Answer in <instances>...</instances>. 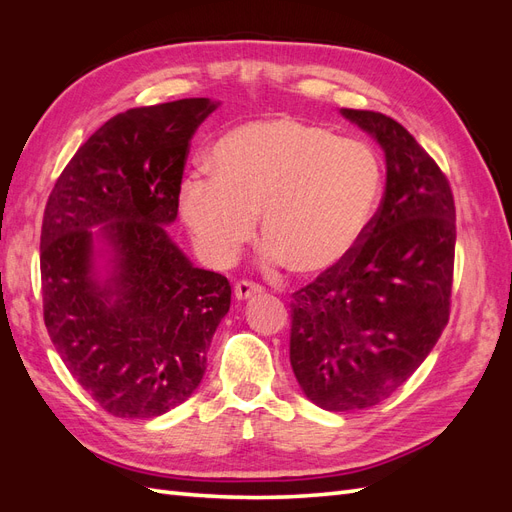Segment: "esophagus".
I'll use <instances>...</instances> for the list:
<instances>
[{
  "label": "esophagus",
  "mask_w": 512,
  "mask_h": 512,
  "mask_svg": "<svg viewBox=\"0 0 512 512\" xmlns=\"http://www.w3.org/2000/svg\"><path fill=\"white\" fill-rule=\"evenodd\" d=\"M262 292H265V290H262V286H258V284H254V282H247V280H241V282H237V286H235V297H237L239 301L256 299V297H260Z\"/></svg>",
  "instance_id": "esophagus-1"
}]
</instances>
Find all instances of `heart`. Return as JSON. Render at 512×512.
<instances>
[{
  "mask_svg": "<svg viewBox=\"0 0 512 512\" xmlns=\"http://www.w3.org/2000/svg\"><path fill=\"white\" fill-rule=\"evenodd\" d=\"M211 177L181 183L179 213L196 250L228 267L256 235L273 265L312 280L359 247L382 198V162L367 143L280 115L230 130L213 145Z\"/></svg>",
  "mask_w": 512,
  "mask_h": 512,
  "instance_id": "obj_1",
  "label": "heart"
}]
</instances>
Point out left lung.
I'll list each match as a JSON object with an SVG mask.
<instances>
[{
	"label": "left lung",
	"instance_id": "obj_1",
	"mask_svg": "<svg viewBox=\"0 0 512 512\" xmlns=\"http://www.w3.org/2000/svg\"><path fill=\"white\" fill-rule=\"evenodd\" d=\"M384 149L386 188L359 247L292 294L290 365L331 412L391 397L440 339L451 314L455 200L440 166L395 119L342 108Z\"/></svg>",
	"mask_w": 512,
	"mask_h": 512
}]
</instances>
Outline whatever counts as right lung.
Returning a JSON list of instances; mask_svg holds the SVG:
<instances>
[{
    "label": "right lung",
    "mask_w": 512,
    "mask_h": 512,
    "mask_svg": "<svg viewBox=\"0 0 512 512\" xmlns=\"http://www.w3.org/2000/svg\"><path fill=\"white\" fill-rule=\"evenodd\" d=\"M215 108L185 98L115 115L74 153L46 200V331L76 382L119 418L183 404L228 314L226 277L194 267L164 230L177 218L190 138ZM96 242L109 256L106 278Z\"/></svg>",
    "instance_id": "add662e5"
}]
</instances>
